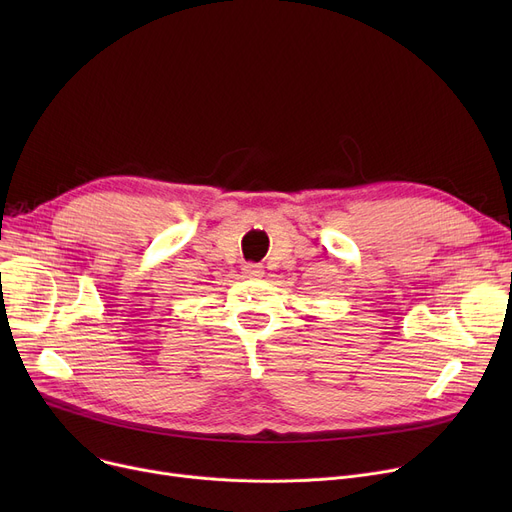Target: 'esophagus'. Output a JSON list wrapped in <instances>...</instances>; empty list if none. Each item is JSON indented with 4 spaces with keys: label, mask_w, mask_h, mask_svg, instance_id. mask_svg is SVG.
<instances>
[{
    "label": "esophagus",
    "mask_w": 512,
    "mask_h": 512,
    "mask_svg": "<svg viewBox=\"0 0 512 512\" xmlns=\"http://www.w3.org/2000/svg\"><path fill=\"white\" fill-rule=\"evenodd\" d=\"M242 272H245L249 278H261L263 276L261 265H257V263H247L245 267H242Z\"/></svg>",
    "instance_id": "34e87169"
}]
</instances>
